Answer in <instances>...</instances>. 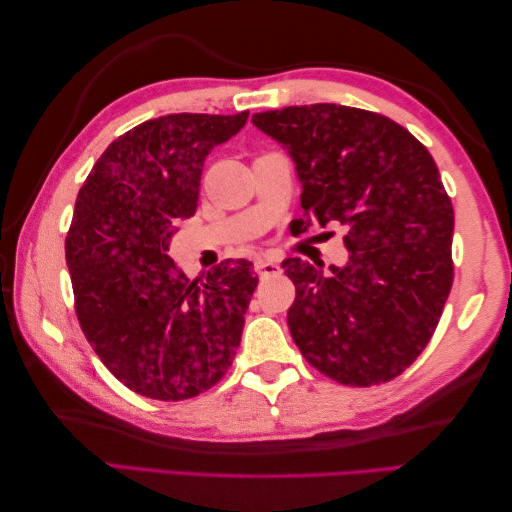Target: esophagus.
<instances>
[{"instance_id": "34e87169", "label": "esophagus", "mask_w": 512, "mask_h": 512, "mask_svg": "<svg viewBox=\"0 0 512 512\" xmlns=\"http://www.w3.org/2000/svg\"><path fill=\"white\" fill-rule=\"evenodd\" d=\"M255 268H257V273L264 275V277H266V275H275V273H279V270H281L277 259H270V257L259 259V262L255 264Z\"/></svg>"}]
</instances>
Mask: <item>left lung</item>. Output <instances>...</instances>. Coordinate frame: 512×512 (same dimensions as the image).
Returning a JSON list of instances; mask_svg holds the SVG:
<instances>
[{
  "mask_svg": "<svg viewBox=\"0 0 512 512\" xmlns=\"http://www.w3.org/2000/svg\"><path fill=\"white\" fill-rule=\"evenodd\" d=\"M288 151L306 226L341 222L345 266L284 259L297 297L288 328L341 385L396 378L427 347L453 284V206L431 154L405 127L314 103L253 116Z\"/></svg>",
  "mask_w": 512,
  "mask_h": 512,
  "instance_id": "8db88e82",
  "label": "left lung"
}]
</instances>
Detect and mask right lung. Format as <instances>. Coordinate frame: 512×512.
I'll return each instance as SVG.
<instances>
[{
    "label": "right lung",
    "mask_w": 512,
    "mask_h": 512,
    "mask_svg": "<svg viewBox=\"0 0 512 512\" xmlns=\"http://www.w3.org/2000/svg\"><path fill=\"white\" fill-rule=\"evenodd\" d=\"M246 118H151L103 151L76 195L65 237L76 317L103 365L140 396H198L239 347L253 264L226 259L191 281L167 250L198 209L206 156Z\"/></svg>",
    "instance_id": "1"
}]
</instances>
